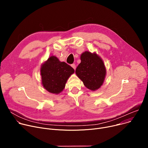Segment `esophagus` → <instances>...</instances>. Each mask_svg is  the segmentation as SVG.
Here are the masks:
<instances>
[{
	"instance_id": "obj_1",
	"label": "esophagus",
	"mask_w": 148,
	"mask_h": 148,
	"mask_svg": "<svg viewBox=\"0 0 148 148\" xmlns=\"http://www.w3.org/2000/svg\"><path fill=\"white\" fill-rule=\"evenodd\" d=\"M71 67H72L74 70H75V69H76V66H75V64H71Z\"/></svg>"
}]
</instances>
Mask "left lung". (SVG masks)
Segmentation results:
<instances>
[{"label":"left lung","instance_id":"left-lung-1","mask_svg":"<svg viewBox=\"0 0 148 148\" xmlns=\"http://www.w3.org/2000/svg\"><path fill=\"white\" fill-rule=\"evenodd\" d=\"M80 59L76 75L87 88L92 91L98 90L102 85L107 73L102 60L95 53L88 51L82 53Z\"/></svg>","mask_w":148,"mask_h":148}]
</instances>
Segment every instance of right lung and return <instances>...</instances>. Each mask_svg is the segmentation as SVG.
Wrapping results in <instances>:
<instances>
[{
	"label": "right lung",
	"mask_w": 148,
	"mask_h": 148,
	"mask_svg": "<svg viewBox=\"0 0 148 148\" xmlns=\"http://www.w3.org/2000/svg\"><path fill=\"white\" fill-rule=\"evenodd\" d=\"M40 73L43 87L50 93L58 94L65 88L67 79L74 70L52 56L41 65Z\"/></svg>",
	"instance_id": "add662e5"
}]
</instances>
